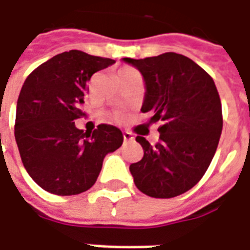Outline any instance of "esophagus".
Masks as SVG:
<instances>
[{"label":"esophagus","instance_id":"esophagus-1","mask_svg":"<svg viewBox=\"0 0 250 250\" xmlns=\"http://www.w3.org/2000/svg\"><path fill=\"white\" fill-rule=\"evenodd\" d=\"M123 139H125V142H130V140L134 139V136H132V134L128 132V131H125V132H123Z\"/></svg>","mask_w":250,"mask_h":250}]
</instances>
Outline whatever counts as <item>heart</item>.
I'll return each mask as SVG.
<instances>
[{"instance_id": "obj_1", "label": "heart", "mask_w": 250, "mask_h": 250, "mask_svg": "<svg viewBox=\"0 0 250 250\" xmlns=\"http://www.w3.org/2000/svg\"><path fill=\"white\" fill-rule=\"evenodd\" d=\"M131 74H138V71L131 67H123V68H120L119 71H118V78H122V77H125V75H131ZM122 119H123V115H122L120 112H116L115 120L120 122Z\"/></svg>"}]
</instances>
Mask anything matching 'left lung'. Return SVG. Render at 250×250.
<instances>
[{
  "instance_id": "1",
  "label": "left lung",
  "mask_w": 250,
  "mask_h": 250,
  "mask_svg": "<svg viewBox=\"0 0 250 250\" xmlns=\"http://www.w3.org/2000/svg\"><path fill=\"white\" fill-rule=\"evenodd\" d=\"M146 82L143 112L162 122L159 142L136 136L144 155L130 166L138 189L171 199L189 191L204 176L223 130L221 101L209 74L186 55L164 53L144 59L125 58Z\"/></svg>"
}]
</instances>
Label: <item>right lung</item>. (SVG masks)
Returning a JSON list of instances; mask_svg holds the SVG:
<instances>
[{
  "mask_svg": "<svg viewBox=\"0 0 250 250\" xmlns=\"http://www.w3.org/2000/svg\"><path fill=\"white\" fill-rule=\"evenodd\" d=\"M114 59L70 50L29 74L17 102L16 136L23 167L45 191L78 195L97 182L103 159L123 143L122 131L99 125L92 132L75 127L92 74Z\"/></svg>",
  "mask_w": 250,
  "mask_h": 250,
  "instance_id": "add662e5",
  "label": "right lung"
}]
</instances>
